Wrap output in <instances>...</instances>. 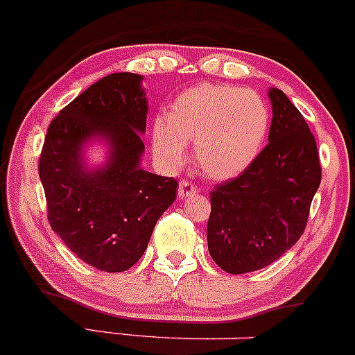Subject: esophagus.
Returning a JSON list of instances; mask_svg holds the SVG:
<instances>
[{
	"instance_id": "esophagus-1",
	"label": "esophagus",
	"mask_w": 355,
	"mask_h": 355,
	"mask_svg": "<svg viewBox=\"0 0 355 355\" xmlns=\"http://www.w3.org/2000/svg\"><path fill=\"white\" fill-rule=\"evenodd\" d=\"M198 189H196V186L193 184L191 181H181L179 182V189H178V194L181 198H188V196H191V194H194L196 193Z\"/></svg>"
}]
</instances>
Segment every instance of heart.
I'll return each instance as SVG.
<instances>
[{"instance_id":"heart-1","label":"heart","mask_w":355,"mask_h":355,"mask_svg":"<svg viewBox=\"0 0 355 355\" xmlns=\"http://www.w3.org/2000/svg\"><path fill=\"white\" fill-rule=\"evenodd\" d=\"M269 108L254 91L237 86L198 85L186 89L152 130V148L164 166L186 159L194 144V162L205 176L225 181L242 174L257 157L269 130Z\"/></svg>"}]
</instances>
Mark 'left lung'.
<instances>
[{
    "mask_svg": "<svg viewBox=\"0 0 355 355\" xmlns=\"http://www.w3.org/2000/svg\"><path fill=\"white\" fill-rule=\"evenodd\" d=\"M269 98V144L240 176L209 193L208 250L230 274L266 268L298 242L322 181L316 140L303 115L281 89L270 87Z\"/></svg>",
    "mask_w": 355,
    "mask_h": 355,
    "instance_id": "8db88e82",
    "label": "left lung"
}]
</instances>
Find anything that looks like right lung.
I'll list each match as a JSON object with an SVG mask.
<instances>
[{"label": "right lung", "mask_w": 355, "mask_h": 355, "mask_svg": "<svg viewBox=\"0 0 355 355\" xmlns=\"http://www.w3.org/2000/svg\"><path fill=\"white\" fill-rule=\"evenodd\" d=\"M142 76L116 72L91 85L49 125L39 176L52 230L86 264L106 272L130 269L155 223L176 200L178 181L140 167L147 100ZM110 146L106 166L87 170L86 139Z\"/></svg>", "instance_id": "1"}]
</instances>
